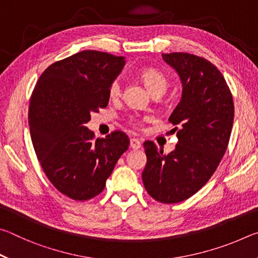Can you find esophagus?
<instances>
[{"instance_id":"esophagus-1","label":"esophagus","mask_w":258,"mask_h":258,"mask_svg":"<svg viewBox=\"0 0 258 258\" xmlns=\"http://www.w3.org/2000/svg\"><path fill=\"white\" fill-rule=\"evenodd\" d=\"M130 146H131V148H132V149L138 150V149H140V148H141V142H140V140L132 138L130 140Z\"/></svg>"}]
</instances>
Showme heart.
Wrapping results in <instances>:
<instances>
[{"instance_id": "b5f03b06", "label": "heart", "mask_w": 258, "mask_h": 258, "mask_svg": "<svg viewBox=\"0 0 258 258\" xmlns=\"http://www.w3.org/2000/svg\"><path fill=\"white\" fill-rule=\"evenodd\" d=\"M139 78L143 84L146 85V87L150 92L156 95V94H163L168 87V80L163 73L156 68H143L139 72ZM109 97L111 99H116L119 98L121 94V84L120 81L118 78L113 80L110 85H109V90H108ZM134 126H139L140 121L137 118H132L130 120Z\"/></svg>"}]
</instances>
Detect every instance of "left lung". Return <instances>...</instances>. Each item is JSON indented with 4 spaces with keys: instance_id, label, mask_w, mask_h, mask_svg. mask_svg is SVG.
<instances>
[{
    "instance_id": "8db88e82",
    "label": "left lung",
    "mask_w": 258,
    "mask_h": 258,
    "mask_svg": "<svg viewBox=\"0 0 258 258\" xmlns=\"http://www.w3.org/2000/svg\"><path fill=\"white\" fill-rule=\"evenodd\" d=\"M163 59L182 81V98L169 121L176 126L175 150L163 155L152 141L143 143L147 165L142 181L157 202L176 204L190 198L216 171L229 145L234 104L221 72L202 56L172 52Z\"/></svg>"
}]
</instances>
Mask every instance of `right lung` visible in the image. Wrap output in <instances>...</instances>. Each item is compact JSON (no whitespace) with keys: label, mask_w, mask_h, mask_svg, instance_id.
<instances>
[{"label":"right lung","mask_w":258,"mask_h":258,"mask_svg":"<svg viewBox=\"0 0 258 258\" xmlns=\"http://www.w3.org/2000/svg\"><path fill=\"white\" fill-rule=\"evenodd\" d=\"M124 56L85 50L47 67L30 95V138L43 171L56 190L74 200L101 194L128 137L113 131L95 139L85 124L106 108L109 85L125 64Z\"/></svg>","instance_id":"add662e5"}]
</instances>
